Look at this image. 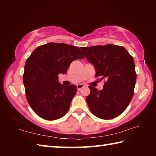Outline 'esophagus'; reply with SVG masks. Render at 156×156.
<instances>
[{
    "label": "esophagus",
    "mask_w": 156,
    "mask_h": 156,
    "mask_svg": "<svg viewBox=\"0 0 156 156\" xmlns=\"http://www.w3.org/2000/svg\"><path fill=\"white\" fill-rule=\"evenodd\" d=\"M84 87V84H77L78 90L80 91L82 88Z\"/></svg>",
    "instance_id": "obj_1"
}]
</instances>
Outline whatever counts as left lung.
<instances>
[{
	"mask_svg": "<svg viewBox=\"0 0 156 156\" xmlns=\"http://www.w3.org/2000/svg\"><path fill=\"white\" fill-rule=\"evenodd\" d=\"M80 49L95 67L96 77L107 79L102 90L89 87L91 92L86 100L89 109L103 120L120 115L133 96L136 72L133 57L124 47L112 44Z\"/></svg>",
	"mask_w": 156,
	"mask_h": 156,
	"instance_id": "obj_1",
	"label": "left lung"
}]
</instances>
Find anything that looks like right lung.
Masks as SVG:
<instances>
[{
  "instance_id": "right-lung-1",
  "label": "right lung",
  "mask_w": 156,
  "mask_h": 156,
  "mask_svg": "<svg viewBox=\"0 0 156 156\" xmlns=\"http://www.w3.org/2000/svg\"><path fill=\"white\" fill-rule=\"evenodd\" d=\"M84 56L78 47L49 43L37 47L26 60L23 76L26 98L31 109L47 120L59 119L69 109L77 92L74 84L59 83L72 61Z\"/></svg>"
}]
</instances>
